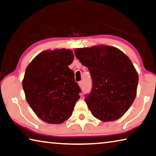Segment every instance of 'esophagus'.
<instances>
[{
    "instance_id": "34e87169",
    "label": "esophagus",
    "mask_w": 156,
    "mask_h": 156,
    "mask_svg": "<svg viewBox=\"0 0 156 156\" xmlns=\"http://www.w3.org/2000/svg\"><path fill=\"white\" fill-rule=\"evenodd\" d=\"M78 85H79V86H80V87H83V81H80V82H78Z\"/></svg>"
}]
</instances>
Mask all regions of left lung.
Listing matches in <instances>:
<instances>
[{"label": "left lung", "mask_w": 156, "mask_h": 156, "mask_svg": "<svg viewBox=\"0 0 156 156\" xmlns=\"http://www.w3.org/2000/svg\"><path fill=\"white\" fill-rule=\"evenodd\" d=\"M75 55L92 78V89L85 98L92 115L105 122L122 117L135 100L139 80L130 58L106 45L76 48Z\"/></svg>", "instance_id": "left-lung-1"}]
</instances>
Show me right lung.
Segmentation results:
<instances>
[{
    "mask_svg": "<svg viewBox=\"0 0 156 156\" xmlns=\"http://www.w3.org/2000/svg\"><path fill=\"white\" fill-rule=\"evenodd\" d=\"M71 50L45 51L27 66L22 85L27 102L37 117L59 124L71 117L80 89L69 68L73 60Z\"/></svg>",
    "mask_w": 156,
    "mask_h": 156,
    "instance_id": "add662e5",
    "label": "right lung"
}]
</instances>
